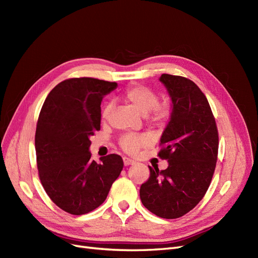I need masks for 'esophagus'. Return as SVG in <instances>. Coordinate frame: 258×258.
Here are the masks:
<instances>
[{
	"mask_svg": "<svg viewBox=\"0 0 258 258\" xmlns=\"http://www.w3.org/2000/svg\"><path fill=\"white\" fill-rule=\"evenodd\" d=\"M122 160H123V165L124 166H129V165H132V163H135V160H132V159L127 158V157H123Z\"/></svg>",
	"mask_w": 258,
	"mask_h": 258,
	"instance_id": "esophagus-1",
	"label": "esophagus"
}]
</instances>
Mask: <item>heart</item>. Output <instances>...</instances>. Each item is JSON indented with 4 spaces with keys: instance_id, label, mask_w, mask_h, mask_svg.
I'll list each match as a JSON object with an SVG mask.
<instances>
[{
    "instance_id": "obj_1",
    "label": "heart",
    "mask_w": 258,
    "mask_h": 258,
    "mask_svg": "<svg viewBox=\"0 0 258 258\" xmlns=\"http://www.w3.org/2000/svg\"><path fill=\"white\" fill-rule=\"evenodd\" d=\"M122 99L126 103L146 115V120L152 126L162 129L171 120L174 112V106L170 100L159 101L158 93L153 88L145 85H135L127 88L122 93ZM112 111V103H107L102 110V117L107 118ZM152 138L150 135L143 134L139 136L126 135L123 136L119 146L123 152L135 155L141 147L150 145Z\"/></svg>"
}]
</instances>
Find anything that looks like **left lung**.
Here are the masks:
<instances>
[{"label":"left lung","mask_w":258,"mask_h":258,"mask_svg":"<svg viewBox=\"0 0 258 258\" xmlns=\"http://www.w3.org/2000/svg\"><path fill=\"white\" fill-rule=\"evenodd\" d=\"M174 106L173 116L160 139L159 158L169 166L141 185L143 206L162 218H178L205 197L214 174L218 154V131L205 93L192 81L162 74Z\"/></svg>","instance_id":"1"}]
</instances>
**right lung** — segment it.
Instances as JSON below:
<instances>
[{"mask_svg": "<svg viewBox=\"0 0 258 258\" xmlns=\"http://www.w3.org/2000/svg\"><path fill=\"white\" fill-rule=\"evenodd\" d=\"M117 83L75 77L59 83L46 98L35 131L41 183L54 205L83 215L104 202L119 176V155L91 159L89 138L100 130L101 102Z\"/></svg>", "mask_w": 258, "mask_h": 258, "instance_id": "obj_1", "label": "right lung"}]
</instances>
